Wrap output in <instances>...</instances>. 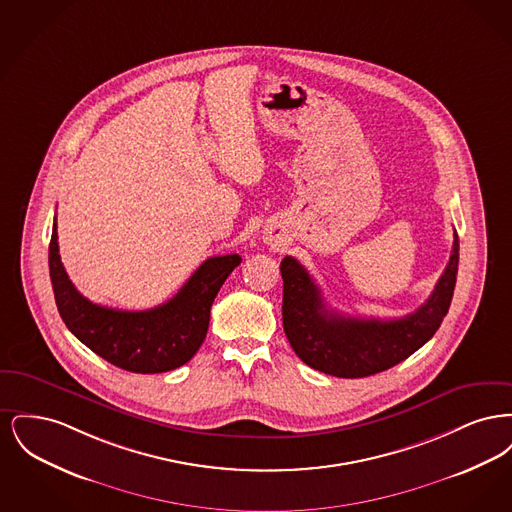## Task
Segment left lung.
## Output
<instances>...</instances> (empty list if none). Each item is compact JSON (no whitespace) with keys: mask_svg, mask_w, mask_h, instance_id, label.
<instances>
[{"mask_svg":"<svg viewBox=\"0 0 512 512\" xmlns=\"http://www.w3.org/2000/svg\"><path fill=\"white\" fill-rule=\"evenodd\" d=\"M459 270L455 232L449 263L432 295L401 318L343 317L328 311L320 288L305 267L284 257L282 322L295 355L305 365L338 378H365L399 365L430 340L449 311Z\"/></svg>","mask_w":512,"mask_h":512,"instance_id":"obj_1","label":"left lung"}]
</instances>
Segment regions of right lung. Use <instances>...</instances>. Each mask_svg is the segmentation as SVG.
<instances>
[{"label": "right lung", "instance_id": "add662e5", "mask_svg": "<svg viewBox=\"0 0 512 512\" xmlns=\"http://www.w3.org/2000/svg\"><path fill=\"white\" fill-rule=\"evenodd\" d=\"M240 255L209 257L167 303L119 311L92 303L74 288L61 263L57 222L49 242V276L67 328L101 359L128 372L157 374L186 365L207 336L211 305Z\"/></svg>", "mask_w": 512, "mask_h": 512}]
</instances>
